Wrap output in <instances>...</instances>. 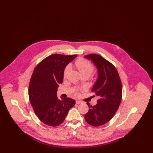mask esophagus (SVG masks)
Here are the masks:
<instances>
[{"label":"esophagus","mask_w":153,"mask_h":153,"mask_svg":"<svg viewBox=\"0 0 153 153\" xmlns=\"http://www.w3.org/2000/svg\"><path fill=\"white\" fill-rule=\"evenodd\" d=\"M82 102H81V101H80V100H77L76 101V104H80V103H81Z\"/></svg>","instance_id":"obj_1"}]
</instances>
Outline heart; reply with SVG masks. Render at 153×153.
<instances>
[{
	"label": "heart",
	"mask_w": 153,
	"mask_h": 153,
	"mask_svg": "<svg viewBox=\"0 0 153 153\" xmlns=\"http://www.w3.org/2000/svg\"><path fill=\"white\" fill-rule=\"evenodd\" d=\"M75 65L77 68L81 75L86 74L89 76L94 71V66L87 59L84 58H79L75 62ZM70 71V66H66L64 71V77L66 78Z\"/></svg>",
	"instance_id": "obj_1"
}]
</instances>
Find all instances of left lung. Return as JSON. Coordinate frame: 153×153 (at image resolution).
<instances>
[{"label": "left lung", "instance_id": "1", "mask_svg": "<svg viewBox=\"0 0 153 153\" xmlns=\"http://www.w3.org/2000/svg\"><path fill=\"white\" fill-rule=\"evenodd\" d=\"M84 57L91 61L97 69V77L92 91L99 97L95 105L87 103L89 111L85 119L91 126H100L109 122L120 105L122 82L115 67L102 56L94 54Z\"/></svg>", "mask_w": 153, "mask_h": 153}]
</instances>
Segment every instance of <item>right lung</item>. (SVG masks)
Instances as JSON below:
<instances>
[{
    "mask_svg": "<svg viewBox=\"0 0 153 153\" xmlns=\"http://www.w3.org/2000/svg\"><path fill=\"white\" fill-rule=\"evenodd\" d=\"M77 56L53 54L41 61L34 70L29 87L30 101L36 115L46 125L61 124L75 104L71 98L58 99L57 92L66 66Z\"/></svg>",
    "mask_w": 153,
    "mask_h": 153,
    "instance_id": "add662e5",
    "label": "right lung"
}]
</instances>
